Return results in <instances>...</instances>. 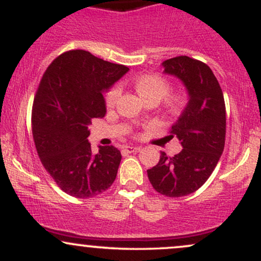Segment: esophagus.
<instances>
[{
	"label": "esophagus",
	"mask_w": 261,
	"mask_h": 261,
	"mask_svg": "<svg viewBox=\"0 0 261 261\" xmlns=\"http://www.w3.org/2000/svg\"><path fill=\"white\" fill-rule=\"evenodd\" d=\"M124 151H126L127 153H136L141 151V147L139 146H124Z\"/></svg>",
	"instance_id": "1"
}]
</instances>
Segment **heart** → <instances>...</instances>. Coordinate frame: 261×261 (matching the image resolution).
I'll list each match as a JSON object with an SVG mask.
<instances>
[{
  "mask_svg": "<svg viewBox=\"0 0 261 261\" xmlns=\"http://www.w3.org/2000/svg\"><path fill=\"white\" fill-rule=\"evenodd\" d=\"M134 87L136 89V92L139 93V95L145 101L148 100H154V101H161L168 94L170 85L169 82L164 79L163 76L158 73H145L137 76L134 80ZM120 87L115 86L107 93L106 95V104L108 108H113L118 101L119 97H120ZM188 97L185 93L182 92H176L173 94H169L166 98V108L169 113L176 114L187 104Z\"/></svg>",
  "mask_w": 261,
  "mask_h": 261,
  "instance_id": "heart-1",
  "label": "heart"
}]
</instances>
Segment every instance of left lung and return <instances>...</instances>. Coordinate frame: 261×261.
Here are the masks:
<instances>
[{
  "mask_svg": "<svg viewBox=\"0 0 261 261\" xmlns=\"http://www.w3.org/2000/svg\"><path fill=\"white\" fill-rule=\"evenodd\" d=\"M162 66L164 73L181 81L189 95L168 136L180 141L182 149L174 157L161 152L160 162L147 175L162 195L187 196L205 184L220 161L226 140V106L220 83L206 64L176 56Z\"/></svg>",
  "mask_w": 261,
  "mask_h": 261,
  "instance_id": "1",
  "label": "left lung"
}]
</instances>
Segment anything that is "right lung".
Returning <instances> with one entry per match:
<instances>
[{
	"instance_id": "1",
	"label": "right lung",
	"mask_w": 261,
	"mask_h": 261,
	"mask_svg": "<svg viewBox=\"0 0 261 261\" xmlns=\"http://www.w3.org/2000/svg\"><path fill=\"white\" fill-rule=\"evenodd\" d=\"M127 71L85 50H70L43 74L33 103V137L44 168L68 195L97 196L115 180L120 151L99 146L94 154L87 137L93 119L107 113L103 92Z\"/></svg>"
}]
</instances>
